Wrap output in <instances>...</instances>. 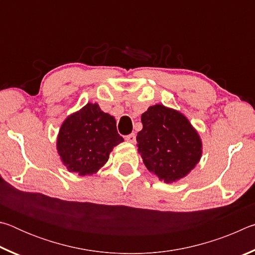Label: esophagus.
Wrapping results in <instances>:
<instances>
[{"label": "esophagus", "instance_id": "34e87169", "mask_svg": "<svg viewBox=\"0 0 255 255\" xmlns=\"http://www.w3.org/2000/svg\"><path fill=\"white\" fill-rule=\"evenodd\" d=\"M126 140L131 144H135L136 143V135L135 133H130V135L126 136Z\"/></svg>", "mask_w": 255, "mask_h": 255}]
</instances>
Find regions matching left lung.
<instances>
[{
  "label": "left lung",
  "mask_w": 255,
  "mask_h": 255,
  "mask_svg": "<svg viewBox=\"0 0 255 255\" xmlns=\"http://www.w3.org/2000/svg\"><path fill=\"white\" fill-rule=\"evenodd\" d=\"M141 124L136 137L138 153L158 180L176 182L200 162V135L182 112L157 103L141 115Z\"/></svg>",
  "instance_id": "1"
}]
</instances>
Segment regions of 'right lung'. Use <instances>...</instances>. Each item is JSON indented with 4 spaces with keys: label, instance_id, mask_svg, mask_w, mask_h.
Segmentation results:
<instances>
[{
    "label": "right lung",
    "instance_id": "add662e5",
    "mask_svg": "<svg viewBox=\"0 0 255 255\" xmlns=\"http://www.w3.org/2000/svg\"><path fill=\"white\" fill-rule=\"evenodd\" d=\"M123 141L114 116L103 112L98 103L89 102L64 120L56 149L68 171L85 176L96 174Z\"/></svg>",
    "mask_w": 255,
    "mask_h": 255
}]
</instances>
